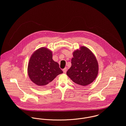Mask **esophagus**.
Instances as JSON below:
<instances>
[{
	"label": "esophagus",
	"instance_id": "esophagus-1",
	"mask_svg": "<svg viewBox=\"0 0 126 126\" xmlns=\"http://www.w3.org/2000/svg\"><path fill=\"white\" fill-rule=\"evenodd\" d=\"M63 72L64 73H65L66 72V68H64L63 69Z\"/></svg>",
	"mask_w": 126,
	"mask_h": 126
}]
</instances>
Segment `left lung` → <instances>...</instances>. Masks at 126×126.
<instances>
[{
    "label": "left lung",
    "mask_w": 126,
    "mask_h": 126,
    "mask_svg": "<svg viewBox=\"0 0 126 126\" xmlns=\"http://www.w3.org/2000/svg\"><path fill=\"white\" fill-rule=\"evenodd\" d=\"M72 65L66 72L72 81L79 86H86L96 79L98 72L96 58L90 49L84 46L75 50Z\"/></svg>",
    "instance_id": "1"
}]
</instances>
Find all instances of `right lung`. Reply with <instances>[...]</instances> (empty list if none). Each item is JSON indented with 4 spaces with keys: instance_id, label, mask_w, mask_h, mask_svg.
<instances>
[{
    "instance_id": "right-lung-1",
    "label": "right lung",
    "mask_w": 126,
    "mask_h": 126,
    "mask_svg": "<svg viewBox=\"0 0 126 126\" xmlns=\"http://www.w3.org/2000/svg\"><path fill=\"white\" fill-rule=\"evenodd\" d=\"M58 63L52 59V52L42 47L32 55L28 66L31 80L36 85L47 87L59 74L63 73Z\"/></svg>"
}]
</instances>
